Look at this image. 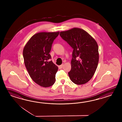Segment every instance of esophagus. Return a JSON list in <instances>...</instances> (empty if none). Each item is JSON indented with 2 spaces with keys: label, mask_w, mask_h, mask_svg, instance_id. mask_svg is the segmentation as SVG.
I'll return each mask as SVG.
<instances>
[{
  "label": "esophagus",
  "mask_w": 122,
  "mask_h": 122,
  "mask_svg": "<svg viewBox=\"0 0 122 122\" xmlns=\"http://www.w3.org/2000/svg\"><path fill=\"white\" fill-rule=\"evenodd\" d=\"M63 65H64V64H61V65H60V66H59V68H63Z\"/></svg>",
  "instance_id": "esophagus-1"
}]
</instances>
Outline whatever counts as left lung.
<instances>
[{"instance_id": "left-lung-1", "label": "left lung", "mask_w": 122, "mask_h": 122, "mask_svg": "<svg viewBox=\"0 0 122 122\" xmlns=\"http://www.w3.org/2000/svg\"><path fill=\"white\" fill-rule=\"evenodd\" d=\"M59 35L73 49L68 72L71 80L78 85L87 83L95 73L99 61L96 41L85 30L78 28L60 32Z\"/></svg>"}]
</instances>
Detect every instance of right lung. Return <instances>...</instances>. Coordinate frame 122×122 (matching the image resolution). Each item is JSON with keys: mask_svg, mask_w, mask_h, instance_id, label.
Instances as JSON below:
<instances>
[{"mask_svg": "<svg viewBox=\"0 0 122 122\" xmlns=\"http://www.w3.org/2000/svg\"><path fill=\"white\" fill-rule=\"evenodd\" d=\"M57 32H41L34 34L25 46L24 63L30 77L37 85L48 87L56 81L58 67L50 61L52 44L59 34Z\"/></svg>", "mask_w": 122, "mask_h": 122, "instance_id": "obj_1", "label": "right lung"}]
</instances>
